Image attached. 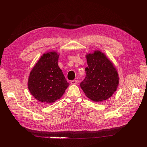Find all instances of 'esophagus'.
<instances>
[{
  "label": "esophagus",
  "mask_w": 147,
  "mask_h": 147,
  "mask_svg": "<svg viewBox=\"0 0 147 147\" xmlns=\"http://www.w3.org/2000/svg\"><path fill=\"white\" fill-rule=\"evenodd\" d=\"M70 83H71V84H77V83H78V80H74L71 81Z\"/></svg>",
  "instance_id": "34e87169"
}]
</instances>
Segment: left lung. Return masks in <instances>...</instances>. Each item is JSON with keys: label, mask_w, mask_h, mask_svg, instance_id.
<instances>
[{"label": "left lung", "mask_w": 147, "mask_h": 147, "mask_svg": "<svg viewBox=\"0 0 147 147\" xmlns=\"http://www.w3.org/2000/svg\"><path fill=\"white\" fill-rule=\"evenodd\" d=\"M88 67L86 77L80 87L89 99L94 102L105 100L117 91L119 76L113 64L104 53L96 50L86 55Z\"/></svg>", "instance_id": "1"}]
</instances>
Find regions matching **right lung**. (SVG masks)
<instances>
[{"label": "right lung", "instance_id": "right-lung-1", "mask_svg": "<svg viewBox=\"0 0 147 147\" xmlns=\"http://www.w3.org/2000/svg\"><path fill=\"white\" fill-rule=\"evenodd\" d=\"M59 55L53 51L44 53L30 72L29 90L43 103L51 104L60 99L69 85L57 64Z\"/></svg>", "mask_w": 147, "mask_h": 147}]
</instances>
